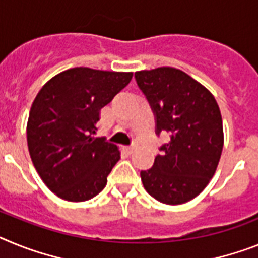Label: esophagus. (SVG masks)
Listing matches in <instances>:
<instances>
[{
	"mask_svg": "<svg viewBox=\"0 0 258 258\" xmlns=\"http://www.w3.org/2000/svg\"><path fill=\"white\" fill-rule=\"evenodd\" d=\"M125 149H127V152H128V153H133V152H134V149H135V146L125 147Z\"/></svg>",
	"mask_w": 258,
	"mask_h": 258,
	"instance_id": "34e87169",
	"label": "esophagus"
}]
</instances>
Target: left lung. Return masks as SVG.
<instances>
[{"label": "left lung", "mask_w": 258, "mask_h": 258, "mask_svg": "<svg viewBox=\"0 0 258 258\" xmlns=\"http://www.w3.org/2000/svg\"><path fill=\"white\" fill-rule=\"evenodd\" d=\"M153 111L156 135L168 134L153 166L140 177L149 196L166 205L196 198L213 178L223 149V123L211 93L170 67L135 73Z\"/></svg>", "instance_id": "8db88e82"}]
</instances>
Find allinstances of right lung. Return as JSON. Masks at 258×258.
<instances>
[{
    "instance_id": "1",
    "label": "right lung",
    "mask_w": 258,
    "mask_h": 258,
    "mask_svg": "<svg viewBox=\"0 0 258 258\" xmlns=\"http://www.w3.org/2000/svg\"><path fill=\"white\" fill-rule=\"evenodd\" d=\"M133 79L131 72L72 68L56 75L38 93L27 122V146L43 182L71 202L103 190L120 153L96 134L99 111Z\"/></svg>"
}]
</instances>
